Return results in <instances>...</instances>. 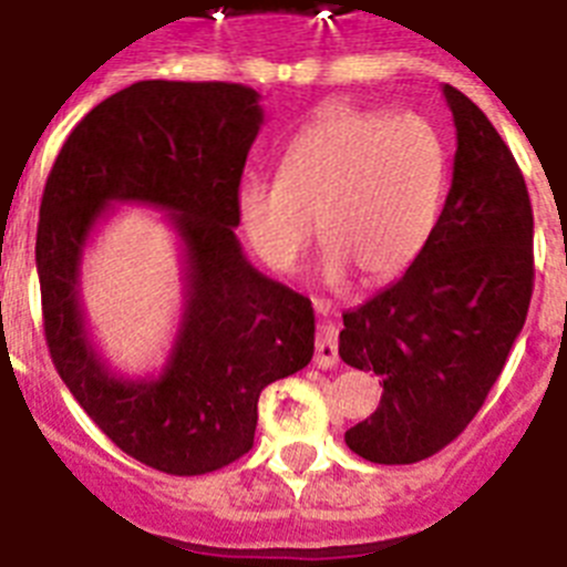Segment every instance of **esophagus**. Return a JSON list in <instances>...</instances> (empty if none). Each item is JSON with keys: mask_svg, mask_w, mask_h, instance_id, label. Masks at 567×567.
<instances>
[{"mask_svg": "<svg viewBox=\"0 0 567 567\" xmlns=\"http://www.w3.org/2000/svg\"><path fill=\"white\" fill-rule=\"evenodd\" d=\"M315 309L318 312H327V303L323 300H315ZM315 363L320 369H332L338 363V327L332 320H323L318 327V338H315Z\"/></svg>", "mask_w": 567, "mask_h": 567, "instance_id": "1", "label": "esophagus"}]
</instances>
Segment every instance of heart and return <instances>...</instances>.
I'll return each mask as SVG.
<instances>
[{
  "label": "heart",
  "mask_w": 567,
  "mask_h": 567,
  "mask_svg": "<svg viewBox=\"0 0 567 567\" xmlns=\"http://www.w3.org/2000/svg\"><path fill=\"white\" fill-rule=\"evenodd\" d=\"M445 150L420 115L327 104L280 153L278 182L247 178L238 218L255 252L295 272L318 218L323 275L374 287L412 267L437 221Z\"/></svg>",
  "instance_id": "b5f03b06"
}]
</instances>
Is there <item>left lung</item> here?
<instances>
[{
    "label": "left lung",
    "instance_id": "1",
    "mask_svg": "<svg viewBox=\"0 0 567 567\" xmlns=\"http://www.w3.org/2000/svg\"><path fill=\"white\" fill-rule=\"evenodd\" d=\"M457 127L452 189L412 267L343 312L340 360L383 378L378 412L346 432L358 457L409 465L457 440L497 383L534 292V213L508 144L445 84Z\"/></svg>",
    "mask_w": 567,
    "mask_h": 567
}]
</instances>
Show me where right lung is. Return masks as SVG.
I'll return each instance as SVG.
<instances>
[{
  "instance_id": "right-lung-1",
  "label": "right lung",
  "mask_w": 567,
  "mask_h": 567,
  "mask_svg": "<svg viewBox=\"0 0 567 567\" xmlns=\"http://www.w3.org/2000/svg\"><path fill=\"white\" fill-rule=\"evenodd\" d=\"M229 82H135L68 135L39 207L44 340L59 378L124 454L175 477L252 449L264 385L315 352L312 300L260 275L235 238L238 187L264 110ZM113 200L167 208L185 244L188 303L158 379H115L78 307V264Z\"/></svg>"
}]
</instances>
